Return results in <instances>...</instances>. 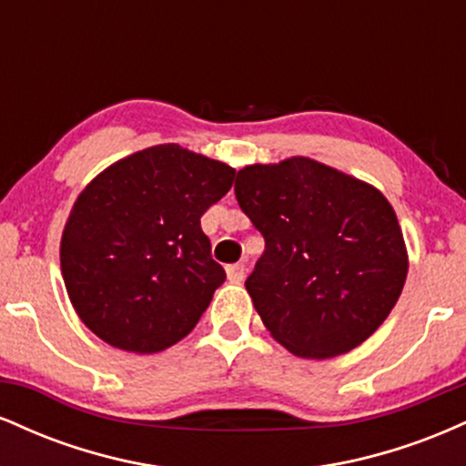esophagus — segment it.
I'll return each instance as SVG.
<instances>
[{
	"mask_svg": "<svg viewBox=\"0 0 466 466\" xmlns=\"http://www.w3.org/2000/svg\"><path fill=\"white\" fill-rule=\"evenodd\" d=\"M226 274L229 282H240L245 278V265L237 263V265H228L226 267Z\"/></svg>",
	"mask_w": 466,
	"mask_h": 466,
	"instance_id": "34e87169",
	"label": "esophagus"
}]
</instances>
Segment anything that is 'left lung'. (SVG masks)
Masks as SVG:
<instances>
[{
	"label": "left lung",
	"mask_w": 466,
	"mask_h": 466,
	"mask_svg": "<svg viewBox=\"0 0 466 466\" xmlns=\"http://www.w3.org/2000/svg\"><path fill=\"white\" fill-rule=\"evenodd\" d=\"M234 192L265 238L245 287L271 337L304 360L363 344L408 276L403 232L386 197L309 157L245 166Z\"/></svg>",
	"instance_id": "1"
}]
</instances>
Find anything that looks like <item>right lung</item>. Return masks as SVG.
I'll return each mask as SVG.
<instances>
[{
	"label": "right lung",
	"mask_w": 466,
	"mask_h": 466,
	"mask_svg": "<svg viewBox=\"0 0 466 466\" xmlns=\"http://www.w3.org/2000/svg\"><path fill=\"white\" fill-rule=\"evenodd\" d=\"M234 173L159 144L109 166L80 192L63 229L61 271L92 333L151 355L195 329L226 280L201 217L228 195Z\"/></svg>",
	"instance_id": "obj_1"
}]
</instances>
